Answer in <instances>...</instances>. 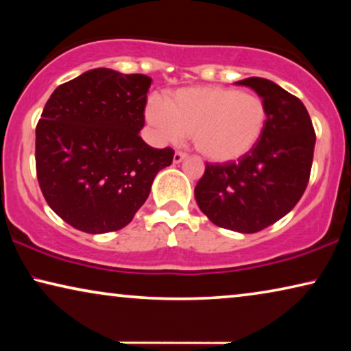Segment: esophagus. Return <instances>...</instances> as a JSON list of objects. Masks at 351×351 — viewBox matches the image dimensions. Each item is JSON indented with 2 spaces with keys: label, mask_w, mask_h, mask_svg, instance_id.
Segmentation results:
<instances>
[{
  "label": "esophagus",
  "mask_w": 351,
  "mask_h": 351,
  "mask_svg": "<svg viewBox=\"0 0 351 351\" xmlns=\"http://www.w3.org/2000/svg\"><path fill=\"white\" fill-rule=\"evenodd\" d=\"M185 158H186L185 153H182V152H176V153H174V158H172V161H174L176 165H177V162H182V161H184Z\"/></svg>",
  "instance_id": "34e87169"
}]
</instances>
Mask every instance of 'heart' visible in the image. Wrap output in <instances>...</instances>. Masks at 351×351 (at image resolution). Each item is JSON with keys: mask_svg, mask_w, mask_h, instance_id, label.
<instances>
[{"mask_svg": "<svg viewBox=\"0 0 351 351\" xmlns=\"http://www.w3.org/2000/svg\"><path fill=\"white\" fill-rule=\"evenodd\" d=\"M145 118L161 142H180L190 134L196 150L215 162L247 155L267 124L263 100L252 93L223 86L176 89L166 100L152 97Z\"/></svg>", "mask_w": 351, "mask_h": 351, "instance_id": "heart-1", "label": "heart"}]
</instances>
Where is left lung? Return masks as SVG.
Masks as SVG:
<instances>
[{"label":"left lung","mask_w":351,"mask_h":351,"mask_svg":"<svg viewBox=\"0 0 351 351\" xmlns=\"http://www.w3.org/2000/svg\"><path fill=\"white\" fill-rule=\"evenodd\" d=\"M267 108L257 145L237 162L206 165L195 186L199 209L217 227L256 233L289 213L308 185L315 129L305 105L265 78H246Z\"/></svg>","instance_id":"1"}]
</instances>
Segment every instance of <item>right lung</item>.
Segmentation results:
<instances>
[{"label": "right lung", "mask_w": 351, "mask_h": 351, "mask_svg": "<svg viewBox=\"0 0 351 351\" xmlns=\"http://www.w3.org/2000/svg\"><path fill=\"white\" fill-rule=\"evenodd\" d=\"M152 78L94 69L60 84L36 126V176L51 209L84 233L131 222L174 158L138 136Z\"/></svg>", "instance_id": "1"}]
</instances>
